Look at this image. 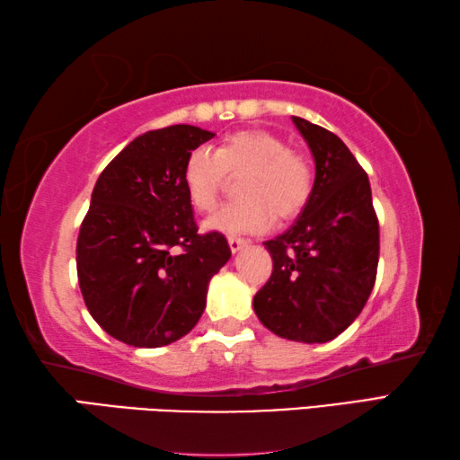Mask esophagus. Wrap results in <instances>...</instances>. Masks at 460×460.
Segmentation results:
<instances>
[{
    "label": "esophagus",
    "instance_id": "esophagus-1",
    "mask_svg": "<svg viewBox=\"0 0 460 460\" xmlns=\"http://www.w3.org/2000/svg\"><path fill=\"white\" fill-rule=\"evenodd\" d=\"M245 245H249V241L243 239V237H229V247L233 253H237L239 249H243Z\"/></svg>",
    "mask_w": 460,
    "mask_h": 460
}]
</instances>
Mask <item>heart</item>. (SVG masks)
<instances>
[{
    "mask_svg": "<svg viewBox=\"0 0 460 460\" xmlns=\"http://www.w3.org/2000/svg\"><path fill=\"white\" fill-rule=\"evenodd\" d=\"M229 176L239 182L241 200L219 208L205 229L239 235L263 233L278 219H294L313 194V168L288 147L286 139L266 129L237 131L217 147L200 146L189 154L182 182L197 211H211Z\"/></svg>",
    "mask_w": 460,
    "mask_h": 460,
    "instance_id": "1",
    "label": "heart"
}]
</instances>
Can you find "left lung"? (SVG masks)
Returning <instances> with one entry per match:
<instances>
[{
	"instance_id": "1",
	"label": "left lung",
	"mask_w": 460,
	"mask_h": 460,
	"mask_svg": "<svg viewBox=\"0 0 460 460\" xmlns=\"http://www.w3.org/2000/svg\"><path fill=\"white\" fill-rule=\"evenodd\" d=\"M313 152V194L290 229L266 241L274 261L255 294L261 324L288 341L326 342L347 329L377 276L379 223L365 170L342 139L292 118Z\"/></svg>"
}]
</instances>
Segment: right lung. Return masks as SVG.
<instances>
[{"instance_id": "1", "label": "right lung", "mask_w": 460, "mask_h": 460, "mask_svg": "<svg viewBox=\"0 0 460 460\" xmlns=\"http://www.w3.org/2000/svg\"><path fill=\"white\" fill-rule=\"evenodd\" d=\"M194 126L137 136L97 178L76 239V274L97 324L126 345H170L194 329L211 278L231 258L223 233L200 235L182 182Z\"/></svg>"}]
</instances>
